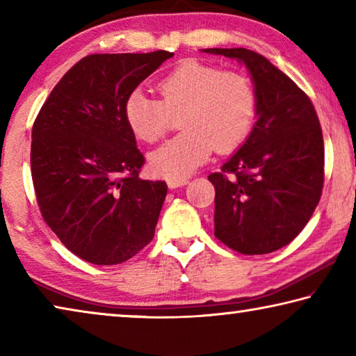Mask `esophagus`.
I'll return each mask as SVG.
<instances>
[{
	"mask_svg": "<svg viewBox=\"0 0 356 356\" xmlns=\"http://www.w3.org/2000/svg\"><path fill=\"white\" fill-rule=\"evenodd\" d=\"M188 184V179H168V186L170 188H179V186H184Z\"/></svg>",
	"mask_w": 356,
	"mask_h": 356,
	"instance_id": "34e87169",
	"label": "esophagus"
}]
</instances>
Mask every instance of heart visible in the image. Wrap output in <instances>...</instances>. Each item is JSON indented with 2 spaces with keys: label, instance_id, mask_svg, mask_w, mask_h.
<instances>
[{
  "label": "heart",
  "instance_id": "heart-1",
  "mask_svg": "<svg viewBox=\"0 0 356 356\" xmlns=\"http://www.w3.org/2000/svg\"><path fill=\"white\" fill-rule=\"evenodd\" d=\"M160 100L141 91L129 94L124 119L136 140L152 144L180 116L182 134L149 155L154 174L185 179L216 149L231 152L250 136L257 118V92L248 76L213 65L185 61L156 84Z\"/></svg>",
  "mask_w": 356,
  "mask_h": 356
}]
</instances>
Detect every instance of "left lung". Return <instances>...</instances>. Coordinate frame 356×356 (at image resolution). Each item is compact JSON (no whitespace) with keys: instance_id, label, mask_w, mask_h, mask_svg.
I'll list each match as a JSON object with an SVG mask.
<instances>
[{"instance_id":"8db88e82","label":"left lung","mask_w":356,"mask_h":356,"mask_svg":"<svg viewBox=\"0 0 356 356\" xmlns=\"http://www.w3.org/2000/svg\"><path fill=\"white\" fill-rule=\"evenodd\" d=\"M243 63L257 92V120L213 172L215 237L242 254H267L303 231L323 188V136L314 105L284 72L246 48H206Z\"/></svg>"}]
</instances>
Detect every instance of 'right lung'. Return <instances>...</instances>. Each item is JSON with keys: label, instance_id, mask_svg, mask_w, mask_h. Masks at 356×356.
<instances>
[{"label": "right lung", "instance_id": "obj_1", "mask_svg": "<svg viewBox=\"0 0 356 356\" xmlns=\"http://www.w3.org/2000/svg\"><path fill=\"white\" fill-rule=\"evenodd\" d=\"M172 56L159 50L83 58L34 120L31 176L40 213L83 261L122 264L154 238L168 186L140 177L144 156L124 104Z\"/></svg>", "mask_w": 356, "mask_h": 356}]
</instances>
